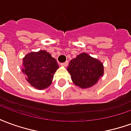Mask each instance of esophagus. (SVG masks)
<instances>
[{
    "label": "esophagus",
    "instance_id": "1",
    "mask_svg": "<svg viewBox=\"0 0 131 131\" xmlns=\"http://www.w3.org/2000/svg\"><path fill=\"white\" fill-rule=\"evenodd\" d=\"M68 64H69L68 61H66L65 62L61 63V65L63 66V67H67V66H68Z\"/></svg>",
    "mask_w": 131,
    "mask_h": 131
}]
</instances>
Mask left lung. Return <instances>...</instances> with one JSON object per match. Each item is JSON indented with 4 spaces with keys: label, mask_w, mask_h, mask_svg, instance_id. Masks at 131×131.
Returning a JSON list of instances; mask_svg holds the SVG:
<instances>
[{
    "label": "left lung",
    "mask_w": 131,
    "mask_h": 131,
    "mask_svg": "<svg viewBox=\"0 0 131 131\" xmlns=\"http://www.w3.org/2000/svg\"><path fill=\"white\" fill-rule=\"evenodd\" d=\"M67 71L74 84L81 88L92 87L104 74L102 63L85 52L70 61Z\"/></svg>",
    "instance_id": "obj_1"
}]
</instances>
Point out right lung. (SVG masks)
<instances>
[{"label":"right lung","instance_id":"1","mask_svg":"<svg viewBox=\"0 0 131 131\" xmlns=\"http://www.w3.org/2000/svg\"><path fill=\"white\" fill-rule=\"evenodd\" d=\"M22 67L26 80L38 90L50 86L54 74L59 68L56 60L46 50L31 52L25 55Z\"/></svg>","mask_w":131,"mask_h":131}]
</instances>
